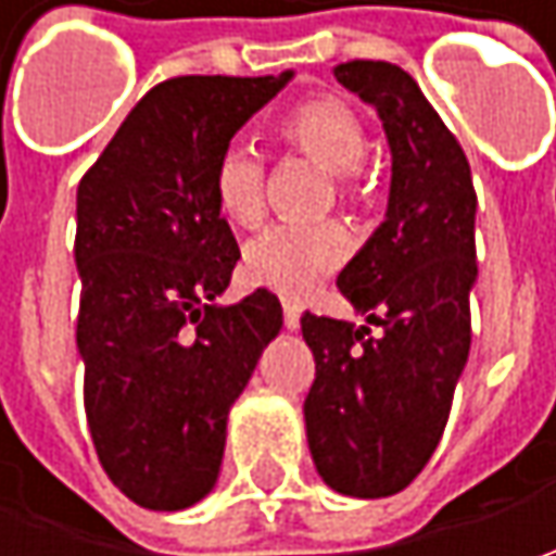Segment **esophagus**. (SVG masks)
Listing matches in <instances>:
<instances>
[{
  "instance_id": "1",
  "label": "esophagus",
  "mask_w": 556,
  "mask_h": 556,
  "mask_svg": "<svg viewBox=\"0 0 556 556\" xmlns=\"http://www.w3.org/2000/svg\"><path fill=\"white\" fill-rule=\"evenodd\" d=\"M300 303L296 300H285V325H288L290 331H296L300 328Z\"/></svg>"
}]
</instances>
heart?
<instances>
[{
	"instance_id": "heart-1",
	"label": "heart",
	"mask_w": 556,
	"mask_h": 556,
	"mask_svg": "<svg viewBox=\"0 0 556 556\" xmlns=\"http://www.w3.org/2000/svg\"><path fill=\"white\" fill-rule=\"evenodd\" d=\"M278 139L337 173V191L353 198V173L365 161V126L343 98L318 96L303 101L278 123ZM263 191V157L244 141L225 144L213 163V198L225 219L241 228L260 223L266 210ZM350 247L353 241L346 228L333 219L275 223L244 247V266L253 281L285 296H303L350 256Z\"/></svg>"
}]
</instances>
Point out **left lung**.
Here are the masks:
<instances>
[{"label":"left lung","instance_id":"8db88e82","mask_svg":"<svg viewBox=\"0 0 556 556\" xmlns=\"http://www.w3.org/2000/svg\"><path fill=\"white\" fill-rule=\"evenodd\" d=\"M333 76L377 108L393 151L387 219L337 288L378 328L306 312L315 355L303 415L321 480L353 498L402 492L437 452L470 353L477 191L458 139L390 61Z\"/></svg>","mask_w":556,"mask_h":556}]
</instances>
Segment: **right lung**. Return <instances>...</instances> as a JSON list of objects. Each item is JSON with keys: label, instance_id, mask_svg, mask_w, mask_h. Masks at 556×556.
Segmentation results:
<instances>
[{"label": "right lung", "instance_id": "1", "mask_svg": "<svg viewBox=\"0 0 556 556\" xmlns=\"http://www.w3.org/2000/svg\"><path fill=\"white\" fill-rule=\"evenodd\" d=\"M290 76L163 79L76 188L86 420L104 473L148 510H182L213 489L228 408L281 331L266 288L216 306L241 250L213 163Z\"/></svg>", "mask_w": 556, "mask_h": 556}]
</instances>
